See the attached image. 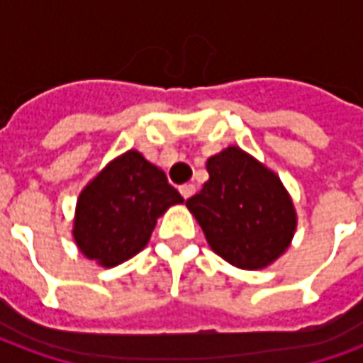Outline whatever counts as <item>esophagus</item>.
<instances>
[{"label": "esophagus", "instance_id": "esophagus-1", "mask_svg": "<svg viewBox=\"0 0 363 363\" xmlns=\"http://www.w3.org/2000/svg\"><path fill=\"white\" fill-rule=\"evenodd\" d=\"M179 190H181L182 198H184V200H189V198L196 192V186H194V184H190V182H186V184H182Z\"/></svg>", "mask_w": 363, "mask_h": 363}]
</instances>
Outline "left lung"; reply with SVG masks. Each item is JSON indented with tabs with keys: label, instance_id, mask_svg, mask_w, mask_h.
I'll list each match as a JSON object with an SVG mask.
<instances>
[{
	"label": "left lung",
	"instance_id": "1",
	"mask_svg": "<svg viewBox=\"0 0 363 363\" xmlns=\"http://www.w3.org/2000/svg\"><path fill=\"white\" fill-rule=\"evenodd\" d=\"M210 181L186 200L208 243L233 267H268L289 247L296 210L280 179L239 147L208 159Z\"/></svg>",
	"mask_w": 363,
	"mask_h": 363
}]
</instances>
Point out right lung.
Returning a JSON list of instances; mask_svg holds the SVG:
<instances>
[{"instance_id":"obj_1","label":"right lung","mask_w":363,"mask_h":363,"mask_svg":"<svg viewBox=\"0 0 363 363\" xmlns=\"http://www.w3.org/2000/svg\"><path fill=\"white\" fill-rule=\"evenodd\" d=\"M179 190L165 173L138 151H128L106 165L77 200L74 237L87 259L111 268L147 245L157 218L181 204Z\"/></svg>"}]
</instances>
